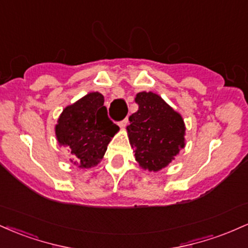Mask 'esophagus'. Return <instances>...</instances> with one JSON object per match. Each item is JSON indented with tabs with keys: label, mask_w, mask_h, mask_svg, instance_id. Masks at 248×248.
<instances>
[{
	"label": "esophagus",
	"mask_w": 248,
	"mask_h": 248,
	"mask_svg": "<svg viewBox=\"0 0 248 248\" xmlns=\"http://www.w3.org/2000/svg\"><path fill=\"white\" fill-rule=\"evenodd\" d=\"M128 122H129V121H128V118L124 119V120H122V121L120 122V124H119V126H120L121 128H124V127H126L127 124H128Z\"/></svg>",
	"instance_id": "34e87169"
}]
</instances>
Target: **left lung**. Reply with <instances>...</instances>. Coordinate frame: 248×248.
Masks as SVG:
<instances>
[{
	"mask_svg": "<svg viewBox=\"0 0 248 248\" xmlns=\"http://www.w3.org/2000/svg\"><path fill=\"white\" fill-rule=\"evenodd\" d=\"M135 102L139 109L129 116L127 126L130 146L142 169L158 171L186 147V124L181 114L155 93H138Z\"/></svg>",
	"mask_w": 248,
	"mask_h": 248,
	"instance_id": "obj_1",
	"label": "left lung"
}]
</instances>
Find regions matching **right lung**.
<instances>
[{"mask_svg": "<svg viewBox=\"0 0 248 248\" xmlns=\"http://www.w3.org/2000/svg\"><path fill=\"white\" fill-rule=\"evenodd\" d=\"M104 95L88 93L65 107L56 124L57 141L72 154L73 164L81 169L95 167L119 127L108 119Z\"/></svg>", "mask_w": 248, "mask_h": 248, "instance_id": "1", "label": "right lung"}]
</instances>
